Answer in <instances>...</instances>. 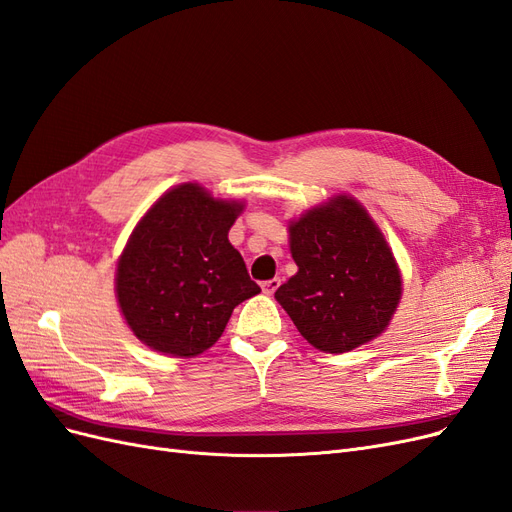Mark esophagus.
<instances>
[{"label": "esophagus", "instance_id": "34e87169", "mask_svg": "<svg viewBox=\"0 0 512 512\" xmlns=\"http://www.w3.org/2000/svg\"><path fill=\"white\" fill-rule=\"evenodd\" d=\"M280 284H282V280L280 277H273V280H267V282H262V290H265L267 294H273L277 288H280Z\"/></svg>", "mask_w": 512, "mask_h": 512}]
</instances>
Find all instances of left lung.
<instances>
[{
    "label": "left lung",
    "instance_id": "left-lung-1",
    "mask_svg": "<svg viewBox=\"0 0 512 512\" xmlns=\"http://www.w3.org/2000/svg\"><path fill=\"white\" fill-rule=\"evenodd\" d=\"M297 275L275 290L294 327L324 352L378 337L401 297V277L382 232L350 196L290 224Z\"/></svg>",
    "mask_w": 512,
    "mask_h": 512
}]
</instances>
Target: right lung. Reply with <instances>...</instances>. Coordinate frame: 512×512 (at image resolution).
<instances>
[{
	"mask_svg": "<svg viewBox=\"0 0 512 512\" xmlns=\"http://www.w3.org/2000/svg\"><path fill=\"white\" fill-rule=\"evenodd\" d=\"M241 209L183 183L138 222L115 282L121 312L143 344L196 356L218 342L232 309L260 292L228 241Z\"/></svg>",
	"mask_w": 512,
	"mask_h": 512,
	"instance_id": "add662e5",
	"label": "right lung"
}]
</instances>
